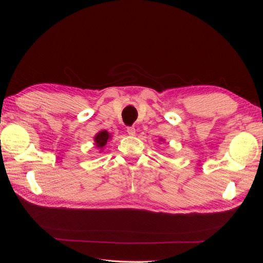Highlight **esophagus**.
I'll return each mask as SVG.
<instances>
[{
  "mask_svg": "<svg viewBox=\"0 0 263 263\" xmlns=\"http://www.w3.org/2000/svg\"><path fill=\"white\" fill-rule=\"evenodd\" d=\"M127 134H128L129 136H135V134H136V129H135V127L134 126L127 127Z\"/></svg>",
  "mask_w": 263,
  "mask_h": 263,
  "instance_id": "obj_1",
  "label": "esophagus"
}]
</instances>
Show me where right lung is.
I'll list each match as a JSON object with an SVG mask.
<instances>
[{"label":"right lung","mask_w":263,"mask_h":263,"mask_svg":"<svg viewBox=\"0 0 263 263\" xmlns=\"http://www.w3.org/2000/svg\"><path fill=\"white\" fill-rule=\"evenodd\" d=\"M109 138H110V135L108 134V132H106V130L99 132L94 137L95 146H97L98 148H103L106 145V142Z\"/></svg>","instance_id":"obj_1"}]
</instances>
